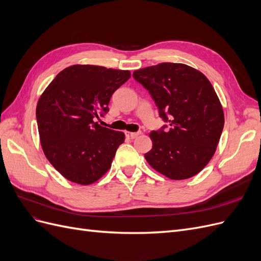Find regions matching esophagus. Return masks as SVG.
<instances>
[{"instance_id":"obj_1","label":"esophagus","mask_w":261,"mask_h":261,"mask_svg":"<svg viewBox=\"0 0 261 261\" xmlns=\"http://www.w3.org/2000/svg\"><path fill=\"white\" fill-rule=\"evenodd\" d=\"M125 135H126V137L129 138V139H134V138H136L138 135H140V132H136V133L125 132Z\"/></svg>"}]
</instances>
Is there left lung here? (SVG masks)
<instances>
[{
    "instance_id": "1",
    "label": "left lung",
    "mask_w": 261,
    "mask_h": 261,
    "mask_svg": "<svg viewBox=\"0 0 261 261\" xmlns=\"http://www.w3.org/2000/svg\"><path fill=\"white\" fill-rule=\"evenodd\" d=\"M133 77L151 94L170 126L150 133L147 162L171 179L198 174L215 154L224 126L222 106L208 78L180 63L141 68Z\"/></svg>"
}]
</instances>
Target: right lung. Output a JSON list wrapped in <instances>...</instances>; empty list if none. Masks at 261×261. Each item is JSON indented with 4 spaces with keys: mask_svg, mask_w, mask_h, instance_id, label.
<instances>
[{
    "mask_svg": "<svg viewBox=\"0 0 261 261\" xmlns=\"http://www.w3.org/2000/svg\"><path fill=\"white\" fill-rule=\"evenodd\" d=\"M129 70L72 65L60 72L39 98L36 116L46 159L74 183L89 185L111 168L125 135L94 117L109 111L113 92L129 80Z\"/></svg>",
    "mask_w": 261,
    "mask_h": 261,
    "instance_id": "1",
    "label": "right lung"
}]
</instances>
